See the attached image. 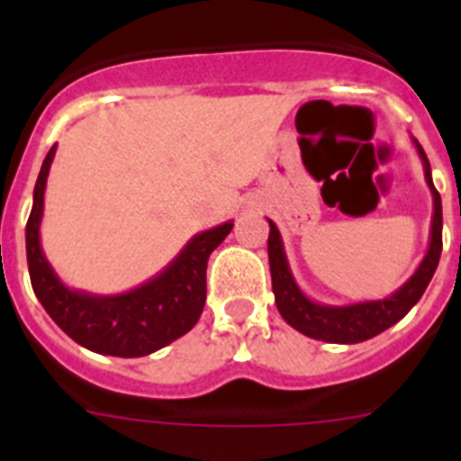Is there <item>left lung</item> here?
<instances>
[{
    "instance_id": "left-lung-1",
    "label": "left lung",
    "mask_w": 461,
    "mask_h": 461,
    "mask_svg": "<svg viewBox=\"0 0 461 461\" xmlns=\"http://www.w3.org/2000/svg\"><path fill=\"white\" fill-rule=\"evenodd\" d=\"M415 152L422 161L425 170V182L431 191V226H429V247L427 254L422 256L420 266L415 267L413 275L402 284L394 293L381 300H362V303L351 304H325L319 300H312L303 288L297 286L295 276H293L291 266H288L286 249H284V240H281L279 228L275 226L272 219L270 223V238H267V258H270V275H272V293H275V303L279 309L281 319L286 321L291 328L297 332L312 337V339L328 341V344H360L372 337L381 335L383 330L393 328L394 323L404 319L406 313L413 309L429 286L431 276L437 272L438 258H441V195L434 189L431 182V168L427 161L425 149L420 142L411 136Z\"/></svg>"
}]
</instances>
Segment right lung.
<instances>
[{"mask_svg":"<svg viewBox=\"0 0 461 461\" xmlns=\"http://www.w3.org/2000/svg\"><path fill=\"white\" fill-rule=\"evenodd\" d=\"M55 152L57 145H52L43 158L34 186V205L24 228L27 266L39 303L76 344L99 356L142 357L180 339L201 319L207 258L233 230V221L195 233L164 270L131 291L101 295L71 288L59 279L41 247L43 195Z\"/></svg>","mask_w":461,"mask_h":461,"instance_id":"add662e5","label":"right lung"}]
</instances>
